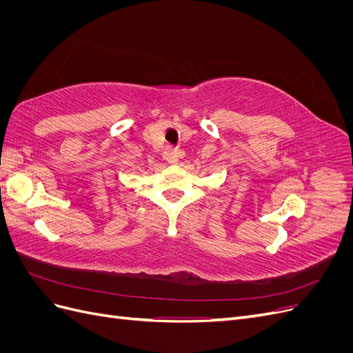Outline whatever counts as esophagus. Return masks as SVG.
<instances>
[{
    "label": "esophagus",
    "instance_id": "obj_1",
    "mask_svg": "<svg viewBox=\"0 0 353 353\" xmlns=\"http://www.w3.org/2000/svg\"><path fill=\"white\" fill-rule=\"evenodd\" d=\"M165 159L168 160V163H176L178 159H179V150H176V148H166L165 152Z\"/></svg>",
    "mask_w": 353,
    "mask_h": 353
}]
</instances>
